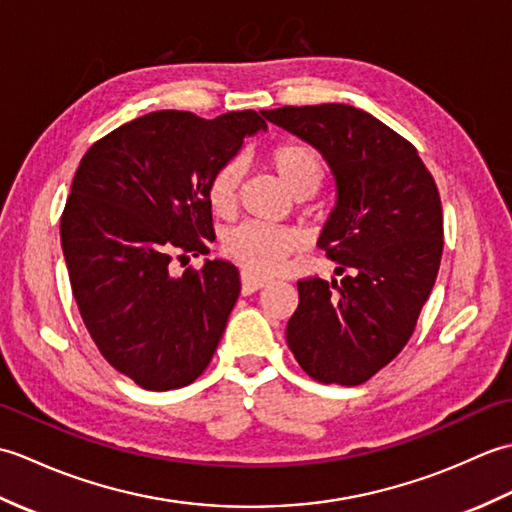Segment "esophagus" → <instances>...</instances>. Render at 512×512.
Masks as SVG:
<instances>
[{
    "label": "esophagus",
    "mask_w": 512,
    "mask_h": 512,
    "mask_svg": "<svg viewBox=\"0 0 512 512\" xmlns=\"http://www.w3.org/2000/svg\"><path fill=\"white\" fill-rule=\"evenodd\" d=\"M264 286H268L266 277H257L255 273H250V270H242V292L244 295H253V292L262 290Z\"/></svg>",
    "instance_id": "esophagus-1"
}]
</instances>
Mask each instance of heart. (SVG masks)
Segmentation results:
<instances>
[{
  "label": "heart",
  "instance_id": "heart-1",
  "mask_svg": "<svg viewBox=\"0 0 512 512\" xmlns=\"http://www.w3.org/2000/svg\"><path fill=\"white\" fill-rule=\"evenodd\" d=\"M266 158L268 165L277 173L279 182L297 198H308L321 187L323 162L310 145L286 140V143L270 149ZM244 173L246 165L239 156L226 158L215 167L209 184H206V200H209L215 215L231 217L235 213ZM297 246L299 237L290 228L257 222L237 226L222 239V253L255 275L273 273Z\"/></svg>",
  "mask_w": 512,
  "mask_h": 512
}]
</instances>
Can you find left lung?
Wrapping results in <instances>:
<instances>
[{"label":"left lung","instance_id":"left-lung-1","mask_svg":"<svg viewBox=\"0 0 512 512\" xmlns=\"http://www.w3.org/2000/svg\"><path fill=\"white\" fill-rule=\"evenodd\" d=\"M266 121L317 147L336 180V206L319 248L341 281H297L286 328L303 372L361 385L411 339L442 257V204L418 149L352 105L277 107Z\"/></svg>","mask_w":512,"mask_h":512}]
</instances>
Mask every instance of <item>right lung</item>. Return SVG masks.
<instances>
[{
  "label": "right lung",
  "mask_w": 512,
  "mask_h": 512,
  "mask_svg": "<svg viewBox=\"0 0 512 512\" xmlns=\"http://www.w3.org/2000/svg\"><path fill=\"white\" fill-rule=\"evenodd\" d=\"M257 129L253 110L151 112L96 140L74 173L61 246L76 306L105 361L143 389L191 385L222 339L237 268L206 259L173 275V262L209 253L206 184Z\"/></svg>",
  "instance_id": "1"
}]
</instances>
